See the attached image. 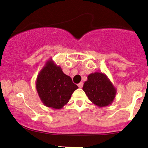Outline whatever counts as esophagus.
Segmentation results:
<instances>
[{
  "instance_id": "1",
  "label": "esophagus",
  "mask_w": 148,
  "mask_h": 148,
  "mask_svg": "<svg viewBox=\"0 0 148 148\" xmlns=\"http://www.w3.org/2000/svg\"><path fill=\"white\" fill-rule=\"evenodd\" d=\"M83 82H80V83H79L78 84V87H79V88H82V86H83Z\"/></svg>"
}]
</instances>
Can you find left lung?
Listing matches in <instances>:
<instances>
[{
  "label": "left lung",
  "mask_w": 148,
  "mask_h": 148,
  "mask_svg": "<svg viewBox=\"0 0 148 148\" xmlns=\"http://www.w3.org/2000/svg\"><path fill=\"white\" fill-rule=\"evenodd\" d=\"M87 78L82 89L90 101L100 108L110 105L115 98L116 89L106 75L95 72Z\"/></svg>",
  "instance_id": "1"
}]
</instances>
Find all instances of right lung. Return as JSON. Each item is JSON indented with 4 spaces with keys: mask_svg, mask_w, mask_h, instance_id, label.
I'll return each instance as SVG.
<instances>
[{
    "mask_svg": "<svg viewBox=\"0 0 148 148\" xmlns=\"http://www.w3.org/2000/svg\"><path fill=\"white\" fill-rule=\"evenodd\" d=\"M36 88L44 105L59 110L68 103L78 86L51 58L38 73Z\"/></svg>",
    "mask_w": 148,
    "mask_h": 148,
    "instance_id": "1",
    "label": "right lung"
}]
</instances>
